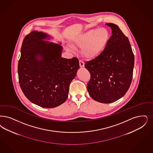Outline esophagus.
Returning <instances> with one entry per match:
<instances>
[{"label": "esophagus", "instance_id": "1", "mask_svg": "<svg viewBox=\"0 0 153 153\" xmlns=\"http://www.w3.org/2000/svg\"><path fill=\"white\" fill-rule=\"evenodd\" d=\"M79 66H80V67L83 68L84 67V65H85V63H84V62L83 61H82V60H79Z\"/></svg>", "mask_w": 153, "mask_h": 153}]
</instances>
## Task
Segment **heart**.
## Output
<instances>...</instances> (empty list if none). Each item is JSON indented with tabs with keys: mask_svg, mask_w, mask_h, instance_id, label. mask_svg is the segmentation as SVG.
Wrapping results in <instances>:
<instances>
[{
	"mask_svg": "<svg viewBox=\"0 0 153 153\" xmlns=\"http://www.w3.org/2000/svg\"><path fill=\"white\" fill-rule=\"evenodd\" d=\"M109 39L110 33L106 28L93 29L74 38L71 46L74 48L81 49V53L85 58L93 60L103 52ZM68 48L72 50L71 47Z\"/></svg>",
	"mask_w": 153,
	"mask_h": 153,
	"instance_id": "heart-1",
	"label": "heart"
}]
</instances>
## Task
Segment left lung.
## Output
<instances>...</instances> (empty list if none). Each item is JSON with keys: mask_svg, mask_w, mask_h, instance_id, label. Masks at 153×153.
Returning <instances> with one entry per match:
<instances>
[{"mask_svg": "<svg viewBox=\"0 0 153 153\" xmlns=\"http://www.w3.org/2000/svg\"><path fill=\"white\" fill-rule=\"evenodd\" d=\"M111 29L110 37L103 52L98 57L86 62L91 74L87 90L95 101L108 104L126 94L133 78L134 56L128 38L118 26L106 23Z\"/></svg>", "mask_w": 153, "mask_h": 153, "instance_id": "1", "label": "left lung"}]
</instances>
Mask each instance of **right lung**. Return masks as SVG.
I'll use <instances>...</instances> for the list:
<instances>
[{
  "label": "right lung",
  "instance_id": "add662e5",
  "mask_svg": "<svg viewBox=\"0 0 153 153\" xmlns=\"http://www.w3.org/2000/svg\"><path fill=\"white\" fill-rule=\"evenodd\" d=\"M50 38L37 31L25 37L18 67L19 84L25 97L45 108L66 101L69 84L79 68L77 58L61 57V44L45 41Z\"/></svg>",
  "mask_w": 153,
  "mask_h": 153
}]
</instances>
